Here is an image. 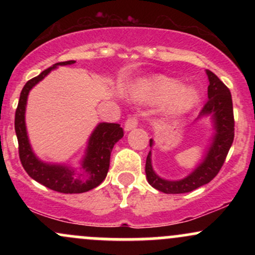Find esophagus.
Listing matches in <instances>:
<instances>
[{
	"label": "esophagus",
	"instance_id": "34e87169",
	"mask_svg": "<svg viewBox=\"0 0 255 255\" xmlns=\"http://www.w3.org/2000/svg\"><path fill=\"white\" fill-rule=\"evenodd\" d=\"M136 127H137L136 118H128L127 120H126V122H125V129L126 130L129 131Z\"/></svg>",
	"mask_w": 255,
	"mask_h": 255
}]
</instances>
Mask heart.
I'll list each match as a JSON object with an SVG mask.
<instances>
[{
    "mask_svg": "<svg viewBox=\"0 0 255 255\" xmlns=\"http://www.w3.org/2000/svg\"><path fill=\"white\" fill-rule=\"evenodd\" d=\"M181 89L180 81L175 79L165 78V77H157L152 80L146 81L142 86L141 97L146 99L150 98H165L169 96L176 93ZM199 101L198 91L193 87H187V89L181 90L177 95H175L169 102L168 113L170 115H181L186 113L189 109H192Z\"/></svg>",
    "mask_w": 255,
    "mask_h": 255,
    "instance_id": "heart-1",
    "label": "heart"
}]
</instances>
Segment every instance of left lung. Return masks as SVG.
Instances as JSON below:
<instances>
[{
    "mask_svg": "<svg viewBox=\"0 0 255 255\" xmlns=\"http://www.w3.org/2000/svg\"><path fill=\"white\" fill-rule=\"evenodd\" d=\"M210 85L207 87L209 101L200 111L199 119L203 116H211L215 135L209 150L205 154L203 162L193 170L187 177L178 181H169L159 177L152 168L151 151L146 158L145 172L148 183L153 188L166 194H181L188 193L209 183L216 177L224 164L231 144L234 141V110L233 99L229 89L219 80V78L211 71H206ZM153 140L150 139V146Z\"/></svg>",
    "mask_w": 255,
    "mask_h": 255,
    "instance_id": "8db88e82",
    "label": "left lung"
}]
</instances>
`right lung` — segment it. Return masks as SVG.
Instances as JSON below:
<instances>
[{"label": "right lung", "mask_w": 255, "mask_h": 255, "mask_svg": "<svg viewBox=\"0 0 255 255\" xmlns=\"http://www.w3.org/2000/svg\"><path fill=\"white\" fill-rule=\"evenodd\" d=\"M75 63V61H64L55 63L52 67L43 71L36 78L25 84L20 93L19 103L15 111V133L19 142V157L28 176L43 186L60 193L74 194L84 193L96 188L107 177L110 165V154L114 145L124 136V129L119 124H99L92 131L86 153L81 160V166L78 169L61 164H49L38 158L28 141L25 125V111L27 96L34 85L43 80L52 69L57 66H67Z\"/></svg>", "instance_id": "right-lung-1"}]
</instances>
